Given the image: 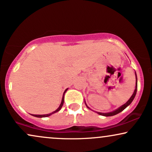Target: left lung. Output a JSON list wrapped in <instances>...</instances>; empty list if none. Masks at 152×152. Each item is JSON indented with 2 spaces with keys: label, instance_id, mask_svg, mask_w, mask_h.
I'll use <instances>...</instances> for the list:
<instances>
[{
  "label": "left lung",
  "instance_id": "left-lung-1",
  "mask_svg": "<svg viewBox=\"0 0 152 152\" xmlns=\"http://www.w3.org/2000/svg\"><path fill=\"white\" fill-rule=\"evenodd\" d=\"M135 77H136L135 89H134V91L133 94H132V96H131L130 98L129 99V100L128 101V102L125 103V104L122 105L121 107H119L118 108H117V109H116V110H113V111L109 112V113H101V112H96V113H98V114H99V115H104V116H113V115H116V114L121 113V112L123 111V110H124L125 108L128 107L129 105H130V104H131V103H132V101H133V99H134V97H135V95H136V94H137V74H136V72H135ZM85 104H86V103H85ZM86 106H87V107L88 108H89L87 106V104H86ZM89 109H90V108H89Z\"/></svg>",
  "mask_w": 152,
  "mask_h": 152
}]
</instances>
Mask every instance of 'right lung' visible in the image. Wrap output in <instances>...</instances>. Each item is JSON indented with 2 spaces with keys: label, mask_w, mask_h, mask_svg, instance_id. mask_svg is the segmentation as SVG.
I'll use <instances>...</instances> for the list:
<instances>
[{
  "label": "right lung",
  "mask_w": 152,
  "mask_h": 152,
  "mask_svg": "<svg viewBox=\"0 0 152 152\" xmlns=\"http://www.w3.org/2000/svg\"><path fill=\"white\" fill-rule=\"evenodd\" d=\"M67 89H65V90L64 93H63V98H62V101H61V104H60L59 107L57 109H56V110H54L53 112H52V113H48V114H44V115H33V114H32V115H33V116H34V117H37V118H45V117H48V116H50V115H52V114H53V113H56V112L59 111V110L61 109L62 106H63V103H64V96H65V93L66 92Z\"/></svg>",
  "instance_id": "1"
}]
</instances>
